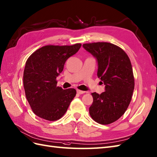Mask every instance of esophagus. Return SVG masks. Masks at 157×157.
I'll return each instance as SVG.
<instances>
[{"instance_id": "obj_1", "label": "esophagus", "mask_w": 157, "mask_h": 157, "mask_svg": "<svg viewBox=\"0 0 157 157\" xmlns=\"http://www.w3.org/2000/svg\"><path fill=\"white\" fill-rule=\"evenodd\" d=\"M77 93L79 94H83L86 93L85 91H82V90H77Z\"/></svg>"}]
</instances>
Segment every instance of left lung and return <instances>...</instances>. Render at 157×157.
<instances>
[{"mask_svg": "<svg viewBox=\"0 0 157 157\" xmlns=\"http://www.w3.org/2000/svg\"><path fill=\"white\" fill-rule=\"evenodd\" d=\"M83 47L96 58L97 75L105 85L101 94L92 93L90 115L98 123L109 124L124 114L132 99L134 78L130 60L124 51L110 43H85Z\"/></svg>", "mask_w": 157, "mask_h": 157, "instance_id": "left-lung-1", "label": "left lung"}]
</instances>
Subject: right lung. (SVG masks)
<instances>
[{"mask_svg":"<svg viewBox=\"0 0 157 157\" xmlns=\"http://www.w3.org/2000/svg\"><path fill=\"white\" fill-rule=\"evenodd\" d=\"M81 46V43L45 45L27 59L23 73L25 96L33 112L39 117L56 121L66 112L76 90L57 86L56 78L63 71L66 60Z\"/></svg>","mask_w":157,"mask_h":157,"instance_id":"1","label":"right lung"}]
</instances>
